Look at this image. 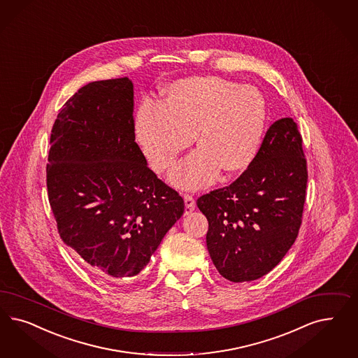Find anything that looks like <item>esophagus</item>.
I'll use <instances>...</instances> for the list:
<instances>
[{
    "mask_svg": "<svg viewBox=\"0 0 358 358\" xmlns=\"http://www.w3.org/2000/svg\"><path fill=\"white\" fill-rule=\"evenodd\" d=\"M183 199H185V215H189L192 210H195V207H196L195 200H194V197L188 195V194H185Z\"/></svg>",
    "mask_w": 358,
    "mask_h": 358,
    "instance_id": "34e87169",
    "label": "esophagus"
}]
</instances>
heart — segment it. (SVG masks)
Returning <instances> with one entry per match:
<instances>
[{
  "label": "heart",
  "instance_id": "1",
  "mask_svg": "<svg viewBox=\"0 0 358 358\" xmlns=\"http://www.w3.org/2000/svg\"><path fill=\"white\" fill-rule=\"evenodd\" d=\"M264 94L220 76H189L169 84L155 104L139 108L134 133L151 169L167 171L191 137L197 149L170 173L173 185L195 189L220 170L241 173L253 163L265 133Z\"/></svg>",
  "mask_w": 358,
  "mask_h": 358
}]
</instances>
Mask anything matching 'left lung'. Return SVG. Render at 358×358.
Here are the masks:
<instances>
[{"mask_svg": "<svg viewBox=\"0 0 358 358\" xmlns=\"http://www.w3.org/2000/svg\"><path fill=\"white\" fill-rule=\"evenodd\" d=\"M307 179L301 136L287 117L267 129L236 182L197 199L208 220V252L222 277L250 282L282 261L298 237Z\"/></svg>", "mask_w": 358, "mask_h": 358, "instance_id": "obj_1", "label": "left lung"}]
</instances>
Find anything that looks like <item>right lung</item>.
<instances>
[{"instance_id":"1","label":"right lung","mask_w":358,"mask_h":358,"mask_svg":"<svg viewBox=\"0 0 358 358\" xmlns=\"http://www.w3.org/2000/svg\"><path fill=\"white\" fill-rule=\"evenodd\" d=\"M127 78L81 87L51 130L47 191L66 245L110 278L139 274L185 201L148 167Z\"/></svg>"}]
</instances>
